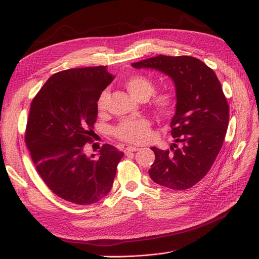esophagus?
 <instances>
[{"mask_svg":"<svg viewBox=\"0 0 259 259\" xmlns=\"http://www.w3.org/2000/svg\"><path fill=\"white\" fill-rule=\"evenodd\" d=\"M139 150V148L138 147H134V146H130V147H127V148H125V150H124V152L125 153H132V152H135V151H138Z\"/></svg>","mask_w":259,"mask_h":259,"instance_id":"obj_1","label":"esophagus"}]
</instances>
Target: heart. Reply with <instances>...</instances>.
Listing matches in <instances>:
<instances>
[{
	"label": "heart",
	"instance_id": "b5f03b06",
	"mask_svg": "<svg viewBox=\"0 0 259 259\" xmlns=\"http://www.w3.org/2000/svg\"><path fill=\"white\" fill-rule=\"evenodd\" d=\"M125 88L137 99L146 100L154 92V83L148 76L143 74H134L125 81ZM109 97L107 90L100 93L97 99V109L99 111L105 110ZM151 106L161 114L167 115L175 110L176 98L173 93L162 92L153 95ZM114 136L131 144H145L152 137L151 123L147 119H125L114 127Z\"/></svg>",
	"mask_w": 259,
	"mask_h": 259
}]
</instances>
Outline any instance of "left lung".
I'll use <instances>...</instances> for the list:
<instances>
[{"label":"left lung","instance_id":"obj_1","mask_svg":"<svg viewBox=\"0 0 259 259\" xmlns=\"http://www.w3.org/2000/svg\"><path fill=\"white\" fill-rule=\"evenodd\" d=\"M167 74L176 88V113L170 122L175 143L170 150L152 147L154 163L149 175L174 190L189 189L204 177L223 147L229 106L215 72L191 56L159 55L132 65Z\"/></svg>","mask_w":259,"mask_h":259}]
</instances>
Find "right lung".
<instances>
[{"label":"right lung","instance_id":"right-lung-1","mask_svg":"<svg viewBox=\"0 0 259 259\" xmlns=\"http://www.w3.org/2000/svg\"><path fill=\"white\" fill-rule=\"evenodd\" d=\"M114 79L107 66L64 70L53 74L30 106L25 142L37 174L68 202L90 205L111 190L124 153L105 144L88 156L93 143L97 99Z\"/></svg>","mask_w":259,"mask_h":259}]
</instances>
